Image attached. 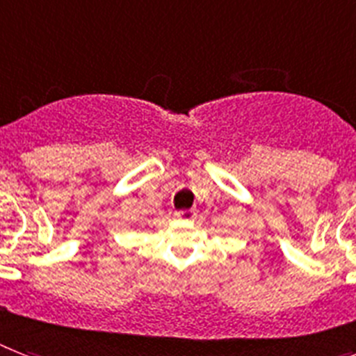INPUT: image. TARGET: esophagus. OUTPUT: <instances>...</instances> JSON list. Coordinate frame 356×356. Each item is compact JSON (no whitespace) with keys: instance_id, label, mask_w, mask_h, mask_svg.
I'll use <instances>...</instances> for the list:
<instances>
[{"instance_id":"obj_1","label":"esophagus","mask_w":356,"mask_h":356,"mask_svg":"<svg viewBox=\"0 0 356 356\" xmlns=\"http://www.w3.org/2000/svg\"><path fill=\"white\" fill-rule=\"evenodd\" d=\"M195 216H197L195 210H179V212H175V218L183 219V221H193Z\"/></svg>"}]
</instances>
